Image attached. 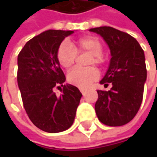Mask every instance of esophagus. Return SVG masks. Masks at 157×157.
Here are the masks:
<instances>
[{
	"label": "esophagus",
	"instance_id": "34e87169",
	"mask_svg": "<svg viewBox=\"0 0 157 157\" xmlns=\"http://www.w3.org/2000/svg\"><path fill=\"white\" fill-rule=\"evenodd\" d=\"M79 90H80V92H81V94H83V95H85V94H86V90H85V89H82V88H80Z\"/></svg>",
	"mask_w": 157,
	"mask_h": 157
}]
</instances>
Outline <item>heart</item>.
Listing matches in <instances>:
<instances>
[{
  "label": "heart",
  "instance_id": "b5f03b06",
  "mask_svg": "<svg viewBox=\"0 0 157 157\" xmlns=\"http://www.w3.org/2000/svg\"><path fill=\"white\" fill-rule=\"evenodd\" d=\"M73 45L74 47L68 41H63L57 49V61L64 69H71L75 63L78 54L84 52H88L91 54L88 64L95 63L98 65H102L105 63V58L102 54L103 44L98 37L93 36L80 37L74 41ZM99 76L100 72L95 67L75 68L68 73L67 80L73 86L85 88L95 81Z\"/></svg>",
  "mask_w": 157,
  "mask_h": 157
}]
</instances>
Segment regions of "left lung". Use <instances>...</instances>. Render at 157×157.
Masks as SVG:
<instances>
[{"label": "left lung", "instance_id": "obj_1", "mask_svg": "<svg viewBox=\"0 0 157 157\" xmlns=\"http://www.w3.org/2000/svg\"><path fill=\"white\" fill-rule=\"evenodd\" d=\"M91 31L100 34L110 48V65L100 84L112 85L109 91L98 90L95 112L106 126L128 123L136 115L143 97L147 78L145 56L139 43L129 34L103 26Z\"/></svg>", "mask_w": 157, "mask_h": 157}]
</instances>
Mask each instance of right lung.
Here are the masks:
<instances>
[{
    "instance_id": "1",
    "label": "right lung",
    "mask_w": 157,
    "mask_h": 157,
    "mask_svg": "<svg viewBox=\"0 0 157 157\" xmlns=\"http://www.w3.org/2000/svg\"><path fill=\"white\" fill-rule=\"evenodd\" d=\"M73 32L44 31L28 41L18 54L17 83L24 109L32 123L48 133L69 128L81 99L76 86L63 85L65 76L57 58L60 44ZM55 88L60 89L59 96Z\"/></svg>"
}]
</instances>
